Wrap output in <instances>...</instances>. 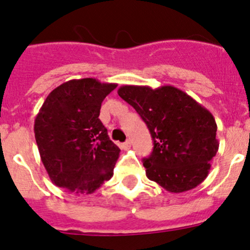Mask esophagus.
<instances>
[{"label":"esophagus","instance_id":"esophagus-1","mask_svg":"<svg viewBox=\"0 0 250 250\" xmlns=\"http://www.w3.org/2000/svg\"><path fill=\"white\" fill-rule=\"evenodd\" d=\"M130 141H125V142H123L122 145H121V148H122V149H125V150H128L130 148Z\"/></svg>","mask_w":250,"mask_h":250}]
</instances>
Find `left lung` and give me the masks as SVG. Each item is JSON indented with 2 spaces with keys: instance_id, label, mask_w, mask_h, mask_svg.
<instances>
[{
  "instance_id": "obj_1",
  "label": "left lung",
  "mask_w": 250,
  "mask_h": 250,
  "mask_svg": "<svg viewBox=\"0 0 250 250\" xmlns=\"http://www.w3.org/2000/svg\"><path fill=\"white\" fill-rule=\"evenodd\" d=\"M117 94L135 109L152 135L153 152L144 159L148 179L174 193L198 186L218 150L212 114L171 85H123Z\"/></svg>"
}]
</instances>
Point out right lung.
Segmentation results:
<instances>
[{"label":"right lung","instance_id":"1","mask_svg":"<svg viewBox=\"0 0 250 250\" xmlns=\"http://www.w3.org/2000/svg\"><path fill=\"white\" fill-rule=\"evenodd\" d=\"M115 87L95 78L72 79L45 100L35 117L34 134L54 185L90 194L112 177L120 148L98 116L103 100Z\"/></svg>","mask_w":250,"mask_h":250}]
</instances>
